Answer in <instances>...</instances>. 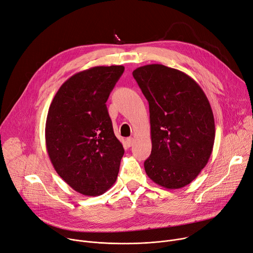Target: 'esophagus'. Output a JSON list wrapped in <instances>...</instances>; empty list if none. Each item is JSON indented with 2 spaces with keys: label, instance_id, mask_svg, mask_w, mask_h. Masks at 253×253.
<instances>
[{
  "label": "esophagus",
  "instance_id": "esophagus-1",
  "mask_svg": "<svg viewBox=\"0 0 253 253\" xmlns=\"http://www.w3.org/2000/svg\"><path fill=\"white\" fill-rule=\"evenodd\" d=\"M133 142H135V140H133L132 138H127V139L126 140V145L127 147H130V146L133 145Z\"/></svg>",
  "mask_w": 253,
  "mask_h": 253
}]
</instances>
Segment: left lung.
<instances>
[{
    "label": "left lung",
    "instance_id": "obj_1",
    "mask_svg": "<svg viewBox=\"0 0 253 253\" xmlns=\"http://www.w3.org/2000/svg\"><path fill=\"white\" fill-rule=\"evenodd\" d=\"M132 76L149 103L152 150L145 171L163 188H183L196 179L212 152L210 101L194 80L174 68L149 64Z\"/></svg>",
    "mask_w": 253,
    "mask_h": 253
}]
</instances>
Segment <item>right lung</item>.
<instances>
[{"mask_svg": "<svg viewBox=\"0 0 253 253\" xmlns=\"http://www.w3.org/2000/svg\"><path fill=\"white\" fill-rule=\"evenodd\" d=\"M124 70L123 65L95 66L73 74L48 111L44 136L50 160L63 181L85 196L105 193L120 171L125 150L105 103Z\"/></svg>", "mask_w": 253, "mask_h": 253, "instance_id": "right-lung-1", "label": "right lung"}]
</instances>
